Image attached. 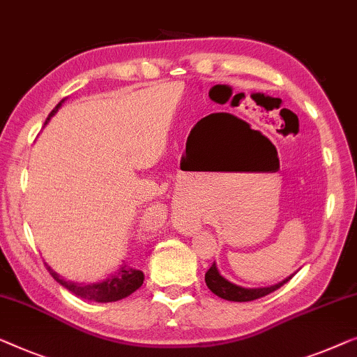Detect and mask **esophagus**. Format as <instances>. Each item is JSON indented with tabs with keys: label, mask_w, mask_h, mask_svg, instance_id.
<instances>
[{
	"label": "esophagus",
	"mask_w": 357,
	"mask_h": 357,
	"mask_svg": "<svg viewBox=\"0 0 357 357\" xmlns=\"http://www.w3.org/2000/svg\"><path fill=\"white\" fill-rule=\"evenodd\" d=\"M182 231H183V234H187V235H193L196 231V227L195 225H185Z\"/></svg>",
	"instance_id": "esophagus-1"
}]
</instances>
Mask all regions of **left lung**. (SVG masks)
<instances>
[{
    "instance_id": "8db88e82",
    "label": "left lung",
    "mask_w": 357,
    "mask_h": 357,
    "mask_svg": "<svg viewBox=\"0 0 357 357\" xmlns=\"http://www.w3.org/2000/svg\"><path fill=\"white\" fill-rule=\"evenodd\" d=\"M294 275V273H293ZM287 277L285 280L275 283V285H271V287H262V288H245V287H240V285H235V283H231L227 280L224 275H220L219 268H217L215 262L208 272H206L204 275V280H206V285L211 291L217 296L222 298V299H227V301H235V303H246V301H255V299H259L262 296H266V294L275 291L280 288L282 285H285L287 282H290V278L293 277Z\"/></svg>"
}]
</instances>
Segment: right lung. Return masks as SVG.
Returning <instances> with one entry per match:
<instances>
[{
    "mask_svg": "<svg viewBox=\"0 0 357 357\" xmlns=\"http://www.w3.org/2000/svg\"><path fill=\"white\" fill-rule=\"evenodd\" d=\"M64 101H66V98L64 100H61L58 105H56L54 109L50 112V116L46 117V121H45V126L50 122V119L59 111V107L63 106ZM45 266L50 271L51 277H53L54 280L59 283V285H63L66 290L74 293L75 296L89 299V301H96V303H114V301H119V299L130 296L133 291H137L138 288L143 285V280H144V273L142 271L130 267L123 261L111 277H107L106 280H102V282L90 283V285H84V283H75V282H67L66 278L61 277L58 272H54L53 268L46 264V262H45Z\"/></svg>",
    "mask_w": 357,
    "mask_h": 357,
    "instance_id": "right-lung-1",
    "label": "right lung"
}]
</instances>
